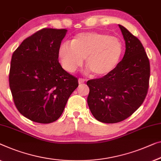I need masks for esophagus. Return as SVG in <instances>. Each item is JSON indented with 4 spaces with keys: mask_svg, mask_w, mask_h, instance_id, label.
Segmentation results:
<instances>
[{
    "mask_svg": "<svg viewBox=\"0 0 161 161\" xmlns=\"http://www.w3.org/2000/svg\"><path fill=\"white\" fill-rule=\"evenodd\" d=\"M78 81H79V84L80 85H81V84H84L85 82V80H84V79H81V78H80L78 80Z\"/></svg>",
    "mask_w": 161,
    "mask_h": 161,
    "instance_id": "esophagus-1",
    "label": "esophagus"
}]
</instances>
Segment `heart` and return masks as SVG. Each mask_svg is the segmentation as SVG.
<instances>
[{
    "label": "heart",
    "mask_w": 161,
    "mask_h": 161,
    "mask_svg": "<svg viewBox=\"0 0 161 161\" xmlns=\"http://www.w3.org/2000/svg\"><path fill=\"white\" fill-rule=\"evenodd\" d=\"M123 42L119 37L100 32H81L74 36L71 44L64 42L58 49L61 66L74 73L83 64L96 76H103L114 71L124 54Z\"/></svg>",
    "instance_id": "1"
}]
</instances>
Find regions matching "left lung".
<instances>
[{"label":"left lung","mask_w":161,"mask_h":161,"mask_svg":"<svg viewBox=\"0 0 161 161\" xmlns=\"http://www.w3.org/2000/svg\"><path fill=\"white\" fill-rule=\"evenodd\" d=\"M126 50L123 59L111 74L88 80L87 103L100 122L114 124L131 116L142 104L149 87V58L140 40L119 25Z\"/></svg>","instance_id":"1"}]
</instances>
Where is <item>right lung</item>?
Listing matches in <instances>:
<instances>
[{
  "label": "right lung",
  "mask_w": 161,
  "mask_h": 161,
  "mask_svg": "<svg viewBox=\"0 0 161 161\" xmlns=\"http://www.w3.org/2000/svg\"><path fill=\"white\" fill-rule=\"evenodd\" d=\"M66 31L43 28L26 38L12 55L9 87L14 104L21 115L37 123L58 119L79 85L77 78L58 62Z\"/></svg>",
  "instance_id": "obj_1"
}]
</instances>
